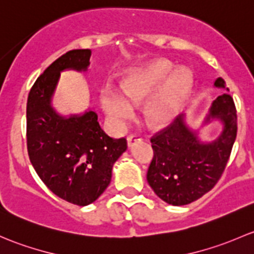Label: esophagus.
<instances>
[{"mask_svg": "<svg viewBox=\"0 0 254 254\" xmlns=\"http://www.w3.org/2000/svg\"><path fill=\"white\" fill-rule=\"evenodd\" d=\"M140 140H142V138H140L139 135H137V134L128 135V137H127V144H128V146H133L135 144V143L140 142Z\"/></svg>", "mask_w": 254, "mask_h": 254, "instance_id": "34e87169", "label": "esophagus"}]
</instances>
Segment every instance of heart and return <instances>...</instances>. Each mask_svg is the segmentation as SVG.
Instances as JSON below:
<instances>
[{
    "label": "heart",
    "mask_w": 254,
    "mask_h": 254,
    "mask_svg": "<svg viewBox=\"0 0 254 254\" xmlns=\"http://www.w3.org/2000/svg\"><path fill=\"white\" fill-rule=\"evenodd\" d=\"M192 74L186 68L174 70L167 60H156L132 70L122 80L124 96L115 89L101 91L100 103L115 126H122L133 115V106L145 103L144 120L149 127L161 128L174 121L190 91Z\"/></svg>",
    "instance_id": "obj_1"
}]
</instances>
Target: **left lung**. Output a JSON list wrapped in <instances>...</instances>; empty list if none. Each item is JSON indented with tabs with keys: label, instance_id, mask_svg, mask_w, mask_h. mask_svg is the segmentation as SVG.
I'll use <instances>...</instances> for the list:
<instances>
[{
	"label": "left lung",
	"instance_id": "obj_1",
	"mask_svg": "<svg viewBox=\"0 0 254 254\" xmlns=\"http://www.w3.org/2000/svg\"><path fill=\"white\" fill-rule=\"evenodd\" d=\"M214 87L227 89L223 78ZM211 120L223 124V132L213 142H202L198 130L187 126L185 114L150 139L154 156L146 180L164 202L190 204L209 192L223 175L237 134L236 108L229 94L213 101L203 125Z\"/></svg>",
	"mask_w": 254,
	"mask_h": 254
}]
</instances>
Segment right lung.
<instances>
[{"label":"right lung","mask_w":254,"mask_h":254,"mask_svg":"<svg viewBox=\"0 0 254 254\" xmlns=\"http://www.w3.org/2000/svg\"><path fill=\"white\" fill-rule=\"evenodd\" d=\"M91 51L72 50L52 62L30 89L27 104V146L31 165L57 197L84 206L95 202L111 182L112 166L127 140L109 137L88 110L62 116L52 106L61 72H84Z\"/></svg>","instance_id":"add662e5"}]
</instances>
